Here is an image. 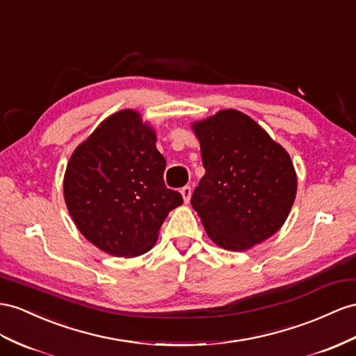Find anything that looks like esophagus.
<instances>
[{
	"label": "esophagus",
	"mask_w": 356,
	"mask_h": 356,
	"mask_svg": "<svg viewBox=\"0 0 356 356\" xmlns=\"http://www.w3.org/2000/svg\"><path fill=\"white\" fill-rule=\"evenodd\" d=\"M180 194H181V197H184V202L188 204L191 200V194H193V189H191V186H184L180 189Z\"/></svg>",
	"instance_id": "34e87169"
}]
</instances>
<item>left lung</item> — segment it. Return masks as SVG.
<instances>
[{
  "label": "left lung",
  "mask_w": 356,
  "mask_h": 356,
  "mask_svg": "<svg viewBox=\"0 0 356 356\" xmlns=\"http://www.w3.org/2000/svg\"><path fill=\"white\" fill-rule=\"evenodd\" d=\"M191 127L206 170L191 204L209 238L227 251H247L269 239L296 198L290 154L238 109H222Z\"/></svg>",
  "instance_id": "1"
}]
</instances>
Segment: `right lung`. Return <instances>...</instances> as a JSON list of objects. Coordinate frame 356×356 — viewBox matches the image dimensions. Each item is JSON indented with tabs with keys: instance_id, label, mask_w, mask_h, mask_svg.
I'll return each mask as SVG.
<instances>
[{
	"instance_id": "right-lung-1",
	"label": "right lung",
	"mask_w": 356,
	"mask_h": 356,
	"mask_svg": "<svg viewBox=\"0 0 356 356\" xmlns=\"http://www.w3.org/2000/svg\"><path fill=\"white\" fill-rule=\"evenodd\" d=\"M163 170L153 126L135 109L111 114L67 162L63 194L72 221L109 256L150 251L168 213L184 203L163 184Z\"/></svg>"
}]
</instances>
